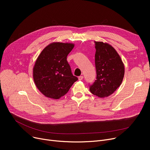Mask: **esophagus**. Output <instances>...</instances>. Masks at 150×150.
Instances as JSON below:
<instances>
[{
    "label": "esophagus",
    "mask_w": 150,
    "mask_h": 150,
    "mask_svg": "<svg viewBox=\"0 0 150 150\" xmlns=\"http://www.w3.org/2000/svg\"><path fill=\"white\" fill-rule=\"evenodd\" d=\"M78 80H82L83 79V76H78Z\"/></svg>",
    "instance_id": "obj_1"
}]
</instances>
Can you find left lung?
Returning <instances> with one entry per match:
<instances>
[{"label": "left lung", "instance_id": "8db88e82", "mask_svg": "<svg viewBox=\"0 0 150 150\" xmlns=\"http://www.w3.org/2000/svg\"><path fill=\"white\" fill-rule=\"evenodd\" d=\"M96 80L90 91L100 98L112 94L122 83L125 75L123 62L117 51L110 44L95 41Z\"/></svg>", "mask_w": 150, "mask_h": 150}]
</instances>
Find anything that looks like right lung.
<instances>
[{"instance_id": "right-lung-1", "label": "right lung", "mask_w": 150, "mask_h": 150, "mask_svg": "<svg viewBox=\"0 0 150 150\" xmlns=\"http://www.w3.org/2000/svg\"><path fill=\"white\" fill-rule=\"evenodd\" d=\"M74 46L72 43L52 42L45 47L36 60L33 69L34 82L46 97L60 98L78 80L67 61Z\"/></svg>"}]
</instances>
